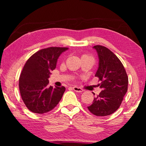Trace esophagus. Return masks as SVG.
I'll list each match as a JSON object with an SVG mask.
<instances>
[{
    "label": "esophagus",
    "instance_id": "34e87169",
    "mask_svg": "<svg viewBox=\"0 0 146 146\" xmlns=\"http://www.w3.org/2000/svg\"><path fill=\"white\" fill-rule=\"evenodd\" d=\"M72 89L75 92H84L83 89H82L81 88H79L78 86H74L72 87Z\"/></svg>",
    "mask_w": 146,
    "mask_h": 146
}]
</instances>
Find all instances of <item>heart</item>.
I'll list each match as a JSON object with an SVG mask.
<instances>
[{
	"label": "heart",
	"mask_w": 146,
	"mask_h": 146,
	"mask_svg": "<svg viewBox=\"0 0 146 146\" xmlns=\"http://www.w3.org/2000/svg\"><path fill=\"white\" fill-rule=\"evenodd\" d=\"M82 58H92L91 56H88V55H83Z\"/></svg>",
	"instance_id": "b5f03b06"
}]
</instances>
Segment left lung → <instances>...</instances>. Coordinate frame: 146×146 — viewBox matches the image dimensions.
<instances>
[{
    "instance_id": "obj_1",
    "label": "left lung",
    "mask_w": 146,
    "mask_h": 146,
    "mask_svg": "<svg viewBox=\"0 0 146 146\" xmlns=\"http://www.w3.org/2000/svg\"><path fill=\"white\" fill-rule=\"evenodd\" d=\"M93 48L96 50L99 59L95 76L101 81L98 86L102 90L88 108L95 115L106 116L119 108L127 91L128 78L122 63L112 52L100 45L94 46Z\"/></svg>"
}]
</instances>
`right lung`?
Returning a JSON list of instances; mask_svg holds the SVG:
<instances>
[{"mask_svg":"<svg viewBox=\"0 0 146 146\" xmlns=\"http://www.w3.org/2000/svg\"><path fill=\"white\" fill-rule=\"evenodd\" d=\"M68 48L50 47L36 52L29 58L19 78L22 99L32 112H48L56 106L65 87L49 86L50 72L56 68L60 56Z\"/></svg>","mask_w":146,"mask_h":146,"instance_id":"right-lung-1","label":"right lung"}]
</instances>
